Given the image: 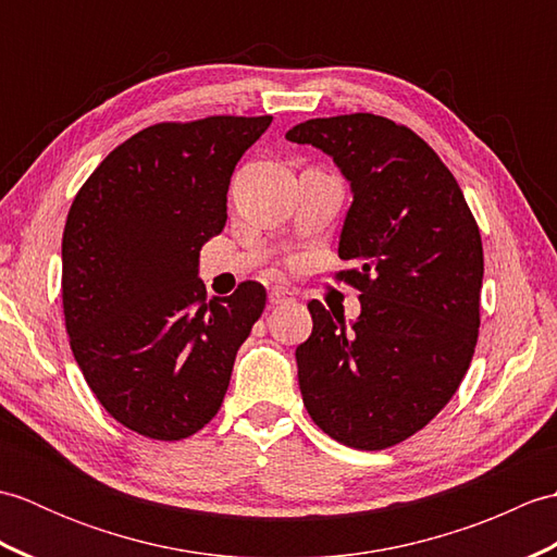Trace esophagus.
Returning a JSON list of instances; mask_svg holds the SVG:
<instances>
[{"mask_svg":"<svg viewBox=\"0 0 557 557\" xmlns=\"http://www.w3.org/2000/svg\"><path fill=\"white\" fill-rule=\"evenodd\" d=\"M294 299V294L289 289H282V287H275L270 294H268V301L270 306H280V304H287Z\"/></svg>","mask_w":557,"mask_h":557,"instance_id":"obj_1","label":"esophagus"}]
</instances>
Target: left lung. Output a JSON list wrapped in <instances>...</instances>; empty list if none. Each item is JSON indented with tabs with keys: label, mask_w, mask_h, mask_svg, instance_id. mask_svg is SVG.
Masks as SVG:
<instances>
[{
	"label": "left lung",
	"mask_w": 557,
	"mask_h": 557,
	"mask_svg": "<svg viewBox=\"0 0 557 557\" xmlns=\"http://www.w3.org/2000/svg\"><path fill=\"white\" fill-rule=\"evenodd\" d=\"M287 140L321 148L351 186L337 272L361 313L345 323L311 301L297 347L304 407L318 429L357 449L421 431L465 377L479 339L483 246L457 180L411 128L357 112L309 120Z\"/></svg>",
	"instance_id": "8db88e82"
}]
</instances>
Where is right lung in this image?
Masks as SVG:
<instances>
[{
	"label": "right lung",
	"instance_id": "right-lung-1",
	"mask_svg": "<svg viewBox=\"0 0 557 557\" xmlns=\"http://www.w3.org/2000/svg\"><path fill=\"white\" fill-rule=\"evenodd\" d=\"M270 122L148 126L71 203L62 239L71 351L110 417L152 441H182L215 417L236 351L265 309L258 282L208 301L198 253L227 222L232 172Z\"/></svg>",
	"mask_w": 557,
	"mask_h": 557
}]
</instances>
